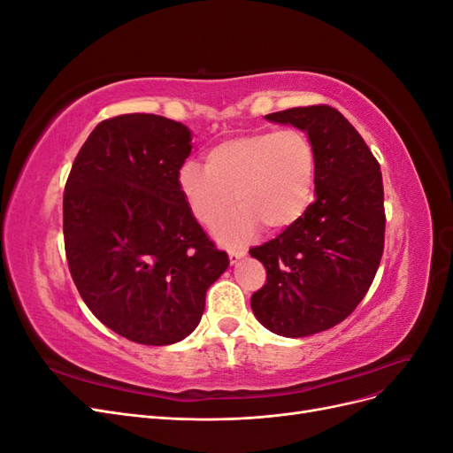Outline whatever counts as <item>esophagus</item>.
Masks as SVG:
<instances>
[{
  "instance_id": "esophagus-1",
  "label": "esophagus",
  "mask_w": 453,
  "mask_h": 453,
  "mask_svg": "<svg viewBox=\"0 0 453 453\" xmlns=\"http://www.w3.org/2000/svg\"><path fill=\"white\" fill-rule=\"evenodd\" d=\"M243 255H245V251H242V250H240V251H232V250H230V251H228V258H230V263L234 265L236 260H238V258H242Z\"/></svg>"
}]
</instances>
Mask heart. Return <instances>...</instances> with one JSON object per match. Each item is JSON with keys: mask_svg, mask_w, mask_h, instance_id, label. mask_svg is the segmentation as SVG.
<instances>
[{"mask_svg": "<svg viewBox=\"0 0 453 453\" xmlns=\"http://www.w3.org/2000/svg\"><path fill=\"white\" fill-rule=\"evenodd\" d=\"M318 155L304 130H263L238 135L205 153V170L195 162L180 170V188L196 221L219 226L226 243L248 242L258 225L281 230L300 219L311 200Z\"/></svg>", "mask_w": 453, "mask_h": 453, "instance_id": "1", "label": "heart"}]
</instances>
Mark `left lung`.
Instances as JSON below:
<instances>
[{"label": "left lung", "mask_w": 453, "mask_h": 453, "mask_svg": "<svg viewBox=\"0 0 453 453\" xmlns=\"http://www.w3.org/2000/svg\"><path fill=\"white\" fill-rule=\"evenodd\" d=\"M266 119L308 132L318 155L315 200L281 234L250 250L266 268L251 296L255 318L300 338L344 321L372 285L386 242L383 181L372 150L338 109L291 107Z\"/></svg>", "instance_id": "obj_1"}]
</instances>
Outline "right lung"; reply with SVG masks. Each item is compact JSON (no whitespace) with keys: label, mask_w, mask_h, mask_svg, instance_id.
Returning a JSON list of instances; mask_svg holds the SVG:
<instances>
[{"label":"right lung","mask_w":453,"mask_h":453,"mask_svg":"<svg viewBox=\"0 0 453 453\" xmlns=\"http://www.w3.org/2000/svg\"><path fill=\"white\" fill-rule=\"evenodd\" d=\"M190 149L188 128L172 119H105L64 188V248L81 298L105 326L145 346L193 333L205 291L228 266L180 188Z\"/></svg>","instance_id":"right-lung-1"}]
</instances>
